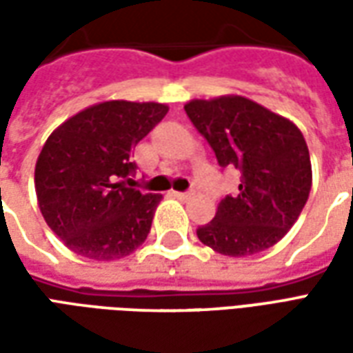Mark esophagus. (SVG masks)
<instances>
[{
    "label": "esophagus",
    "mask_w": 353,
    "mask_h": 353,
    "mask_svg": "<svg viewBox=\"0 0 353 353\" xmlns=\"http://www.w3.org/2000/svg\"><path fill=\"white\" fill-rule=\"evenodd\" d=\"M170 194H172V196H174V199H177V200H187V199H191V192L172 191V192H170Z\"/></svg>",
    "instance_id": "34e87169"
}]
</instances>
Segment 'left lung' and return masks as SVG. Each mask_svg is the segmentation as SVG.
<instances>
[{
  "instance_id": "8db88e82",
  "label": "left lung",
  "mask_w": 353,
  "mask_h": 353,
  "mask_svg": "<svg viewBox=\"0 0 353 353\" xmlns=\"http://www.w3.org/2000/svg\"><path fill=\"white\" fill-rule=\"evenodd\" d=\"M185 111L215 151L240 170L236 196L219 202L199 240L214 252L245 257L278 244L308 200L312 164L303 132L285 117L238 94L191 100Z\"/></svg>"
}]
</instances>
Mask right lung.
I'll list each match as a JSON object with an SVG mask.
<instances>
[{"label": "right lung", "instance_id": "right-lung-1", "mask_svg": "<svg viewBox=\"0 0 353 353\" xmlns=\"http://www.w3.org/2000/svg\"><path fill=\"white\" fill-rule=\"evenodd\" d=\"M168 113L159 101L88 105L52 130L35 162L43 219L87 259H123L145 242L162 194L130 189L132 151Z\"/></svg>", "mask_w": 353, "mask_h": 353}]
</instances>
